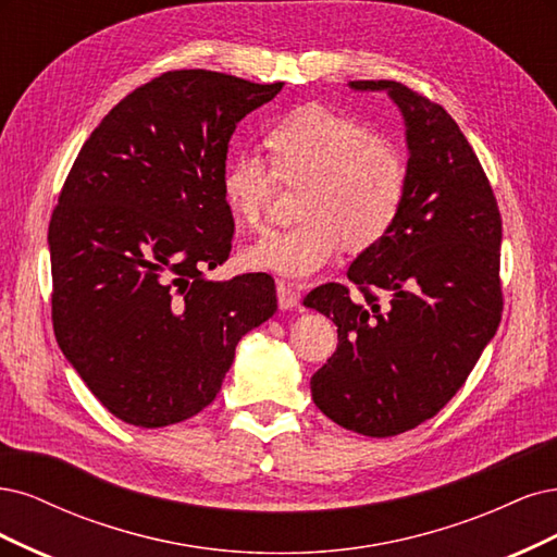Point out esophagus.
I'll return each instance as SVG.
<instances>
[{"label":"esophagus","instance_id":"obj_1","mask_svg":"<svg viewBox=\"0 0 557 557\" xmlns=\"http://www.w3.org/2000/svg\"><path fill=\"white\" fill-rule=\"evenodd\" d=\"M277 302L282 310H294L298 308L300 302V294L294 289V286L289 282H277Z\"/></svg>","mask_w":557,"mask_h":557}]
</instances>
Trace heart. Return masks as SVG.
<instances>
[{"mask_svg":"<svg viewBox=\"0 0 557 557\" xmlns=\"http://www.w3.org/2000/svg\"><path fill=\"white\" fill-rule=\"evenodd\" d=\"M263 154H233L222 173V194L233 218L261 226L277 177L305 183L300 224L273 231L249 245L243 261L282 277H310L324 268L343 240L351 249L380 243L396 224L407 189L405 159L388 140L329 106L305 103L268 132Z\"/></svg>","mask_w":557,"mask_h":557,"instance_id":"b5f03b06","label":"heart"}]
</instances>
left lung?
<instances>
[{
  "instance_id": "obj_1",
  "label": "left lung",
  "mask_w": 557,
  "mask_h": 557,
  "mask_svg": "<svg viewBox=\"0 0 557 557\" xmlns=\"http://www.w3.org/2000/svg\"><path fill=\"white\" fill-rule=\"evenodd\" d=\"M349 87L386 89L400 109L407 189L393 228L349 265L358 296L329 282L302 300L337 326V349L310 388L337 425L393 437L456 396L499 326L502 218L472 146L440 103L396 81Z\"/></svg>"
}]
</instances>
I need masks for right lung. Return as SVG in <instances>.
<instances>
[{
	"mask_svg": "<svg viewBox=\"0 0 557 557\" xmlns=\"http://www.w3.org/2000/svg\"><path fill=\"white\" fill-rule=\"evenodd\" d=\"M282 85L166 71L101 120L66 175L48 226L52 329L124 423L164 428L199 414L240 337L277 310L271 275L214 282L206 271L231 252L228 140Z\"/></svg>",
	"mask_w": 557,
	"mask_h": 557,
	"instance_id": "right-lung-1",
	"label": "right lung"
}]
</instances>
